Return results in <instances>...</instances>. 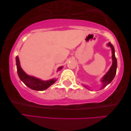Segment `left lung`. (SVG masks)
Masks as SVG:
<instances>
[{"instance_id": "8db88e82", "label": "left lung", "mask_w": 131, "mask_h": 131, "mask_svg": "<svg viewBox=\"0 0 131 131\" xmlns=\"http://www.w3.org/2000/svg\"><path fill=\"white\" fill-rule=\"evenodd\" d=\"M107 46L110 47L112 50V60H113V64L111 66L109 70L107 71V73L101 79L102 82V87L101 89L104 88L107 84H109L112 82V80L114 78L115 76L116 72V68H117V61L115 56V49L114 47L111 44L110 42L107 44ZM87 87V86H86ZM85 87V88H86Z\"/></svg>"}]
</instances>
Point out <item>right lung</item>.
I'll return each instance as SVG.
<instances>
[{
    "label": "right lung",
    "mask_w": 131,
    "mask_h": 131,
    "mask_svg": "<svg viewBox=\"0 0 131 131\" xmlns=\"http://www.w3.org/2000/svg\"><path fill=\"white\" fill-rule=\"evenodd\" d=\"M16 60L17 69V73L19 79L21 80V81L27 87L32 89V90L40 91H44L56 82L57 79H52L49 80H45V81H44V80H41L34 77L28 75L25 73L24 70L21 68L18 57H16ZM62 68V66H61V67L58 68V71L59 70H61Z\"/></svg>",
    "instance_id": "1"
}]
</instances>
